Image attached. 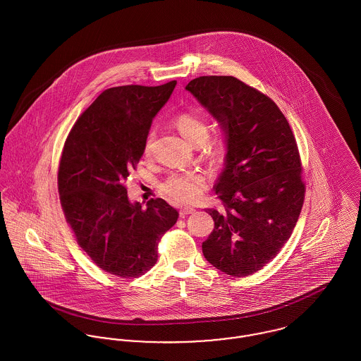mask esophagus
I'll return each mask as SVG.
<instances>
[{
    "instance_id": "esophagus-1",
    "label": "esophagus",
    "mask_w": 361,
    "mask_h": 361,
    "mask_svg": "<svg viewBox=\"0 0 361 361\" xmlns=\"http://www.w3.org/2000/svg\"><path fill=\"white\" fill-rule=\"evenodd\" d=\"M195 211H196V208H193V207H183V208L179 209V215L183 218V216H186L189 214H193Z\"/></svg>"
}]
</instances>
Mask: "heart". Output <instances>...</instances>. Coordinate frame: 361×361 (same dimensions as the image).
<instances>
[{"label": "heart", "mask_w": 361, "mask_h": 361, "mask_svg": "<svg viewBox=\"0 0 361 361\" xmlns=\"http://www.w3.org/2000/svg\"><path fill=\"white\" fill-rule=\"evenodd\" d=\"M175 125L182 136L192 145H202L208 137V125L203 118L195 114H182L176 118ZM153 133H149L145 142V154H150ZM206 176L202 172H175L171 173L161 185L162 193L176 203H192L203 192Z\"/></svg>", "instance_id": "obj_1"}]
</instances>
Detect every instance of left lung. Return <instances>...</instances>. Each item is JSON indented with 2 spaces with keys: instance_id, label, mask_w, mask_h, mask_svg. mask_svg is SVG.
<instances>
[{
  "instance_id": "obj_1",
  "label": "left lung",
  "mask_w": 361,
  "mask_h": 361,
  "mask_svg": "<svg viewBox=\"0 0 361 361\" xmlns=\"http://www.w3.org/2000/svg\"><path fill=\"white\" fill-rule=\"evenodd\" d=\"M216 119L226 155L207 209L214 231L203 255L232 276L257 272L275 257L299 219L305 183L293 132L278 105L233 76H200L186 86Z\"/></svg>"
}]
</instances>
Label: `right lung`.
<instances>
[{"label": "right lung", "instance_id": "right-lung-1", "mask_svg": "<svg viewBox=\"0 0 361 361\" xmlns=\"http://www.w3.org/2000/svg\"><path fill=\"white\" fill-rule=\"evenodd\" d=\"M175 86L176 80L104 90L79 116L62 150L58 192L66 222L93 262L116 276L136 278L154 267L158 242L179 216L162 199L146 208L130 203L125 188Z\"/></svg>", "mask_w": 361, "mask_h": 361}]
</instances>
